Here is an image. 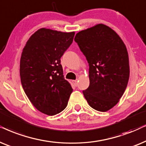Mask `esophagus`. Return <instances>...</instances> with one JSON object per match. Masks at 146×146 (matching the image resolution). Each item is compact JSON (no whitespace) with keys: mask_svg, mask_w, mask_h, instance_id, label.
<instances>
[{"mask_svg":"<svg viewBox=\"0 0 146 146\" xmlns=\"http://www.w3.org/2000/svg\"><path fill=\"white\" fill-rule=\"evenodd\" d=\"M73 84L75 85V86H77V84H78V83H77V80H73Z\"/></svg>","mask_w":146,"mask_h":146,"instance_id":"1","label":"esophagus"}]
</instances>
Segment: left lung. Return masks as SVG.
<instances>
[{
  "instance_id": "8db88e82",
  "label": "left lung",
  "mask_w": 146,
  "mask_h": 146,
  "mask_svg": "<svg viewBox=\"0 0 146 146\" xmlns=\"http://www.w3.org/2000/svg\"><path fill=\"white\" fill-rule=\"evenodd\" d=\"M89 65V86L83 91L91 108L105 112L123 96L129 78V56L120 36L98 24L77 33L74 38Z\"/></svg>"
}]
</instances>
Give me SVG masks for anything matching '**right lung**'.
<instances>
[{"label":"right lung","mask_w":146,"mask_h":146,"mask_svg":"<svg viewBox=\"0 0 146 146\" xmlns=\"http://www.w3.org/2000/svg\"><path fill=\"white\" fill-rule=\"evenodd\" d=\"M75 32L41 28L27 40L20 61L23 88L35 108L54 115L67 107L73 92L65 80L61 57L69 47Z\"/></svg>","instance_id":"obj_1"}]
</instances>
